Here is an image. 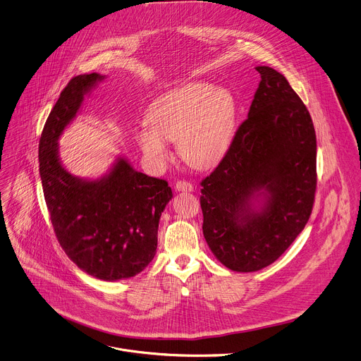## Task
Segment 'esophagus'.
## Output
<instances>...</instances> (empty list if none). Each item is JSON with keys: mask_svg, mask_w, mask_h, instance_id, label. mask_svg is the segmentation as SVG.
Here are the masks:
<instances>
[{"mask_svg": "<svg viewBox=\"0 0 361 361\" xmlns=\"http://www.w3.org/2000/svg\"><path fill=\"white\" fill-rule=\"evenodd\" d=\"M176 190L183 191V192H190V191L194 190V185L188 181H177L176 183Z\"/></svg>", "mask_w": 361, "mask_h": 361, "instance_id": "34e87169", "label": "esophagus"}]
</instances>
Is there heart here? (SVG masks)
<instances>
[{"mask_svg":"<svg viewBox=\"0 0 361 361\" xmlns=\"http://www.w3.org/2000/svg\"><path fill=\"white\" fill-rule=\"evenodd\" d=\"M147 121L136 130V140L154 169L170 159L167 140H177L185 163L208 169L225 157L233 142L238 105L228 88L185 81L153 99Z\"/></svg>","mask_w":361,"mask_h":361,"instance_id":"obj_1","label":"heart"}]
</instances>
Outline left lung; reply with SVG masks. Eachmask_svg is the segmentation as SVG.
<instances>
[{
	"label": "left lung",
	"mask_w": 361,
	"mask_h": 361,
	"mask_svg": "<svg viewBox=\"0 0 361 361\" xmlns=\"http://www.w3.org/2000/svg\"><path fill=\"white\" fill-rule=\"evenodd\" d=\"M247 119L202 180V232L214 256L239 273L274 263L304 231L317 190V136L287 78L257 66Z\"/></svg>",
	"instance_id": "1"
}]
</instances>
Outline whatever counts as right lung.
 I'll use <instances>...</instances> for the list:
<instances>
[{"mask_svg": "<svg viewBox=\"0 0 361 361\" xmlns=\"http://www.w3.org/2000/svg\"><path fill=\"white\" fill-rule=\"evenodd\" d=\"M105 78L70 80L39 140V173L56 238L75 266L104 281L135 277L153 260L161 212L173 198L167 181L136 171L119 154L99 178H81L61 164L59 139L84 98Z\"/></svg>", "mask_w": 361, "mask_h": 361, "instance_id": "obj_1", "label": "right lung"}]
</instances>
